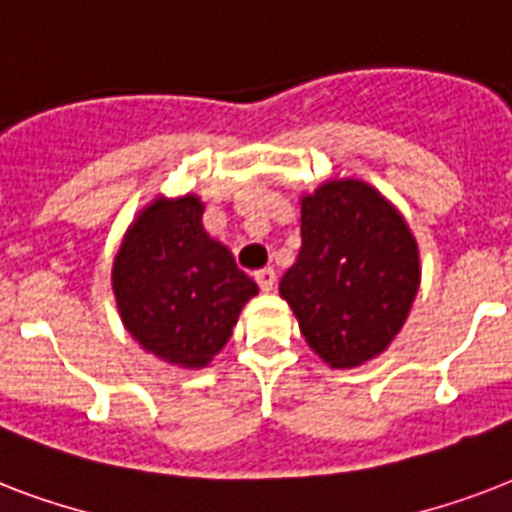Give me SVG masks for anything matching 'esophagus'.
Wrapping results in <instances>:
<instances>
[{
    "mask_svg": "<svg viewBox=\"0 0 512 512\" xmlns=\"http://www.w3.org/2000/svg\"><path fill=\"white\" fill-rule=\"evenodd\" d=\"M255 281L263 292H273V287H276V273H273V268H263V271L255 273Z\"/></svg>",
    "mask_w": 512,
    "mask_h": 512,
    "instance_id": "obj_1",
    "label": "esophagus"
}]
</instances>
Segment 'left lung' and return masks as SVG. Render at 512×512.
<instances>
[{
	"mask_svg": "<svg viewBox=\"0 0 512 512\" xmlns=\"http://www.w3.org/2000/svg\"><path fill=\"white\" fill-rule=\"evenodd\" d=\"M300 233L279 295L305 342L332 369L382 356L420 289V247L404 215L366 180L332 177L300 196Z\"/></svg>",
	"mask_w": 512,
	"mask_h": 512,
	"instance_id": "1",
	"label": "left lung"
}]
</instances>
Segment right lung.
Instances as JSON below:
<instances>
[{
    "instance_id": "right-lung-1",
    "label": "right lung",
    "mask_w": 512,
    "mask_h": 512,
    "mask_svg": "<svg viewBox=\"0 0 512 512\" xmlns=\"http://www.w3.org/2000/svg\"><path fill=\"white\" fill-rule=\"evenodd\" d=\"M124 329L146 353L204 369L225 348L257 284L204 228L196 193H159L124 231L111 268Z\"/></svg>"
}]
</instances>
